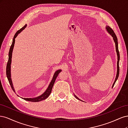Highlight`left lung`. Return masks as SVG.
<instances>
[{"label":"left lung","instance_id":"1","mask_svg":"<svg viewBox=\"0 0 128 128\" xmlns=\"http://www.w3.org/2000/svg\"><path fill=\"white\" fill-rule=\"evenodd\" d=\"M106 29H107V32H108V33H109L110 35L112 36V37H113V40L115 42V48H116V53H117V56H118V62H117V73H116V78H115V81L114 82L113 84V86H112V88H113L114 84L116 82V80H118V75H119V72H120V68H119V61H120V53H119V51H118V38H117V37L116 36L115 34L114 33V31L112 30V29L110 28V27L109 26H106ZM74 96L76 98H77V99H78L80 100H81L78 97H77L76 96H75L74 94ZM82 101V100H81Z\"/></svg>","mask_w":128,"mask_h":128}]
</instances>
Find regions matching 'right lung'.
I'll return each mask as SVG.
<instances>
[{
  "label": "right lung",
  "mask_w": 128,
  "mask_h": 128,
  "mask_svg": "<svg viewBox=\"0 0 128 128\" xmlns=\"http://www.w3.org/2000/svg\"><path fill=\"white\" fill-rule=\"evenodd\" d=\"M26 26V24L24 26H23L21 29L18 30V32L15 33V35L13 37L12 44V45L10 46L9 53H8V62H7V66H6V75H7V79H8V82L10 83V86L12 88V90H13V91H14V92H15V90H14V88L13 87L12 81L11 74H10V64H11V61H12V52H13V48L14 46V44H15V38L17 37L18 34H20L23 30H24L25 29ZM61 72V69H59V70H58L57 71H56L55 72L54 74V75H53L52 80L51 81V82H50L48 88L46 89V91L42 95L37 96V97L34 98H22L23 99L26 100V101H29V102H40V101H42V100L46 99L50 96V94H51V91H52V89L53 86L54 84L55 80L58 74H59Z\"/></svg>",
  "instance_id": "obj_1"
}]
</instances>
